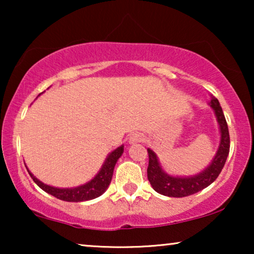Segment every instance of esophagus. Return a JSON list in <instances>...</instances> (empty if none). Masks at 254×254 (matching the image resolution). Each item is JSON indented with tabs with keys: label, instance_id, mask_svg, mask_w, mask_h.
<instances>
[{
	"label": "esophagus",
	"instance_id": "34e87169",
	"mask_svg": "<svg viewBox=\"0 0 254 254\" xmlns=\"http://www.w3.org/2000/svg\"><path fill=\"white\" fill-rule=\"evenodd\" d=\"M144 141V135L141 133H134L129 136V140H128V143L129 144H135L138 143V142Z\"/></svg>",
	"mask_w": 254,
	"mask_h": 254
}]
</instances>
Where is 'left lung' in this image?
Returning <instances> with one entry per match:
<instances>
[{"mask_svg": "<svg viewBox=\"0 0 254 254\" xmlns=\"http://www.w3.org/2000/svg\"><path fill=\"white\" fill-rule=\"evenodd\" d=\"M209 106L213 109L215 117L220 127V144L216 154L211 159L209 165L202 171L193 176H171L163 170L157 155L151 149L148 148L149 165H148V179L156 192L165 196L184 197L192 195L194 193L200 192L214 183L220 175L222 169L227 161L229 150H230V137L225 117L218 100L211 96Z\"/></svg>", "mask_w": 254, "mask_h": 254, "instance_id": "8db88e82", "label": "left lung"}]
</instances>
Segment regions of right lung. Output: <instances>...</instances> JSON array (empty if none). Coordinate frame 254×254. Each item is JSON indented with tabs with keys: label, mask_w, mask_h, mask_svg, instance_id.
Returning <instances> with one entry per match:
<instances>
[{
	"label": "right lung",
	"mask_w": 254,
	"mask_h": 254,
	"mask_svg": "<svg viewBox=\"0 0 254 254\" xmlns=\"http://www.w3.org/2000/svg\"><path fill=\"white\" fill-rule=\"evenodd\" d=\"M124 154V145H120L113 151H111L102 165V168L98 171V173L90 180V182L83 184V185L70 187V189H60V187L50 186L47 184H44L40 182L39 179L33 176V173L27 169V172L33 179V182L40 187L45 192L51 194L58 199L68 201V202H82V201H88L96 199L102 195V194L107 190L110 186L111 180H112L113 170L116 166L118 159L121 157Z\"/></svg>",
	"instance_id": "right-lung-1"
}]
</instances>
